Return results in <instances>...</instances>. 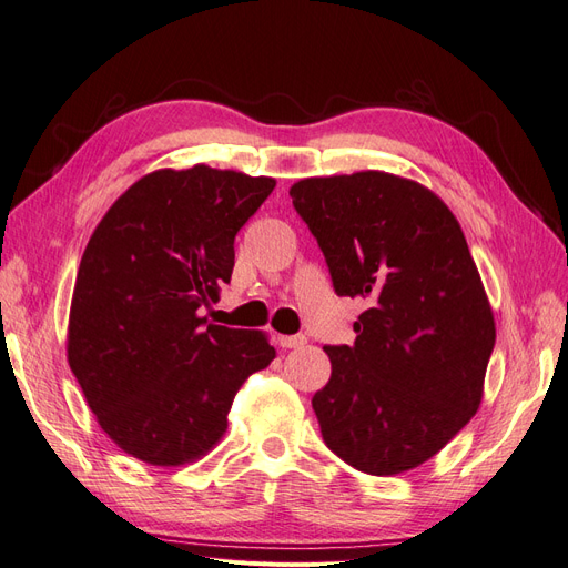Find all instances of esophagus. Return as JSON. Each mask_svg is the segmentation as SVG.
<instances>
[{
	"label": "esophagus",
	"mask_w": 568,
	"mask_h": 568,
	"mask_svg": "<svg viewBox=\"0 0 568 568\" xmlns=\"http://www.w3.org/2000/svg\"><path fill=\"white\" fill-rule=\"evenodd\" d=\"M305 336L303 334H298V336H280V346L282 348H301V346H305Z\"/></svg>",
	"instance_id": "1"
}]
</instances>
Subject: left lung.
<instances>
[{
  "instance_id": "1",
  "label": "left lung",
  "mask_w": 568,
  "mask_h": 568,
  "mask_svg": "<svg viewBox=\"0 0 568 568\" xmlns=\"http://www.w3.org/2000/svg\"><path fill=\"white\" fill-rule=\"evenodd\" d=\"M338 296H359L353 346H324L315 393L326 448L372 476L443 450L484 398L495 320L457 217L432 189L382 170L288 189Z\"/></svg>"
}]
</instances>
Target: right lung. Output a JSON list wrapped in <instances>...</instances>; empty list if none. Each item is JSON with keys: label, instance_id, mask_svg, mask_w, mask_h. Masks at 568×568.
Instances as JSON below:
<instances>
[{"label": "right lung", "instance_id": "1", "mask_svg": "<svg viewBox=\"0 0 568 568\" xmlns=\"http://www.w3.org/2000/svg\"><path fill=\"white\" fill-rule=\"evenodd\" d=\"M272 178L194 165L136 180L82 253L68 365L120 450L180 467L227 432L236 390L274 359L263 332L209 324L234 267V236Z\"/></svg>", "mask_w": 568, "mask_h": 568}]
</instances>
